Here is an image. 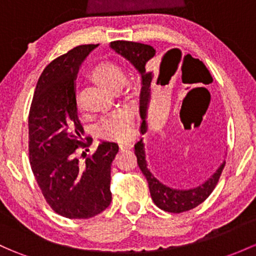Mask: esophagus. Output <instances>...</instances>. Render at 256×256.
I'll return each instance as SVG.
<instances>
[{
	"mask_svg": "<svg viewBox=\"0 0 256 256\" xmlns=\"http://www.w3.org/2000/svg\"><path fill=\"white\" fill-rule=\"evenodd\" d=\"M120 148L121 150H128V148H131V147H132V144H131V142H128V141H122V142H120Z\"/></svg>",
	"mask_w": 256,
	"mask_h": 256,
	"instance_id": "1",
	"label": "esophagus"
}]
</instances>
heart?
<instances>
[{
  "label": "heart",
  "mask_w": 256,
  "mask_h": 256,
  "mask_svg": "<svg viewBox=\"0 0 256 256\" xmlns=\"http://www.w3.org/2000/svg\"><path fill=\"white\" fill-rule=\"evenodd\" d=\"M92 78L102 87L118 90L125 82V74L116 64H100L92 71ZM134 132V118L128 110H118L98 126V134L104 138L126 140Z\"/></svg>",
  "instance_id": "b5f03b06"
}]
</instances>
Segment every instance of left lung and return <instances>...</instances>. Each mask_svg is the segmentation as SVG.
I'll return each instance as SVG.
<instances>
[{
	"mask_svg": "<svg viewBox=\"0 0 256 256\" xmlns=\"http://www.w3.org/2000/svg\"><path fill=\"white\" fill-rule=\"evenodd\" d=\"M110 48L115 52L119 54L120 56H122L124 58H126L128 62L135 67L136 71L141 76L142 87L141 93H140V115H141L142 119L141 132L146 134L147 130H148L147 118H148V109L150 104V96H152L153 86H163L166 82V77L169 78V77L176 74L178 66H179L180 58H182V52L178 49L168 51L163 56L162 62H160V74H154L153 71L150 70V60L156 55V50L150 45L119 40V42H110ZM186 56H184V61ZM184 61H182V64H184ZM204 68L206 70V74H208V82H207V84H208V83L212 82V77L210 74L208 70L206 68L205 64H204ZM135 154L137 157V164H138L142 174L146 176L147 182H148L150 198H152L153 202L156 204V206L163 210V211L173 212V214H180V212L189 211V210L195 208L196 206L202 204L208 198L210 194L214 192V186H216L217 182H218L220 176V173L223 170V166L226 164L224 160H223L220 164L218 168L216 169V172L211 176L207 178V180H205L202 184L192 188V189H180V188H173L170 185L164 184L163 182H160L150 172V169L148 168V163H147L146 160V150H144V138L140 140L135 144Z\"/></svg>",
	"mask_w": 256,
	"mask_h": 256,
	"instance_id": "obj_1",
	"label": "left lung"
}]
</instances>
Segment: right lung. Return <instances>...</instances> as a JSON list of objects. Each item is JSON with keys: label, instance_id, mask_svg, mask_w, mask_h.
Instances as JSON below:
<instances>
[{"label": "right lung", "instance_id": "right-lung-1", "mask_svg": "<svg viewBox=\"0 0 256 256\" xmlns=\"http://www.w3.org/2000/svg\"><path fill=\"white\" fill-rule=\"evenodd\" d=\"M98 45H80L45 67L29 112V160L46 202L66 218H90L112 202L110 170L116 142L102 141L83 163L74 156L83 128L78 120L76 78Z\"/></svg>", "mask_w": 256, "mask_h": 256}]
</instances>
